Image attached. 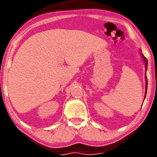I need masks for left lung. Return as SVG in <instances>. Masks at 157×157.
Instances as JSON below:
<instances>
[{
    "mask_svg": "<svg viewBox=\"0 0 157 157\" xmlns=\"http://www.w3.org/2000/svg\"><path fill=\"white\" fill-rule=\"evenodd\" d=\"M140 55L141 58H142L143 61H144V66H145V68H146V74H145V81H146V89H145V96H144V99H145V97H146V95H147V67H148V61H147V58H146L144 56L142 53L140 52Z\"/></svg>",
    "mask_w": 157,
    "mask_h": 157,
    "instance_id": "1",
    "label": "left lung"
}]
</instances>
